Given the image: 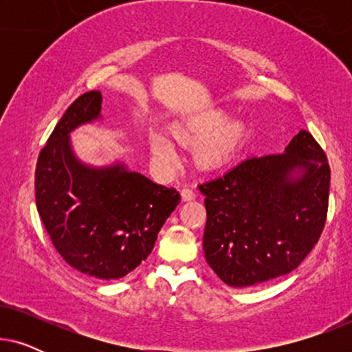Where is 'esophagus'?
<instances>
[{"mask_svg": "<svg viewBox=\"0 0 352 352\" xmlns=\"http://www.w3.org/2000/svg\"><path fill=\"white\" fill-rule=\"evenodd\" d=\"M181 197H182V200H184V201L194 200L197 197V192L194 189H190V187H184V189L181 190Z\"/></svg>", "mask_w": 352, "mask_h": 352, "instance_id": "1", "label": "esophagus"}]
</instances>
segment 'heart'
Returning <instances> with one entry per match:
<instances>
[{
	"label": "heart",
	"mask_w": 352,
	"mask_h": 352,
	"mask_svg": "<svg viewBox=\"0 0 352 352\" xmlns=\"http://www.w3.org/2000/svg\"><path fill=\"white\" fill-rule=\"evenodd\" d=\"M173 136L182 144H197L195 162L201 168L213 170L228 163L240 148L243 139V128L240 123L230 122L223 110H211L189 122L173 128ZM148 147L152 155L163 165H175L176 151L171 141L160 133L148 136Z\"/></svg>",
	"instance_id": "b5f03b06"
}]
</instances>
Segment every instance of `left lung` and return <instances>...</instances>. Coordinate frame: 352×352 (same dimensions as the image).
I'll return each mask as SVG.
<instances>
[{
	"instance_id": "1",
	"label": "left lung",
	"mask_w": 352,
	"mask_h": 352,
	"mask_svg": "<svg viewBox=\"0 0 352 352\" xmlns=\"http://www.w3.org/2000/svg\"><path fill=\"white\" fill-rule=\"evenodd\" d=\"M206 263L230 287H252L300 266L324 230L330 165L301 129L283 153L250 157L199 186Z\"/></svg>"
}]
</instances>
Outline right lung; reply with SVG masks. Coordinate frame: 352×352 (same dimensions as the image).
Listing matches in <instances>:
<instances>
[{
    "instance_id": "obj_1",
    "label": "right lung",
    "mask_w": 352,
    "mask_h": 352,
    "mask_svg": "<svg viewBox=\"0 0 352 352\" xmlns=\"http://www.w3.org/2000/svg\"><path fill=\"white\" fill-rule=\"evenodd\" d=\"M102 96L89 91L62 115L35 171L36 208L57 252L76 271L102 280L134 271L177 205L176 189L123 163L93 168L75 157L69 134L100 117Z\"/></svg>"
}]
</instances>
